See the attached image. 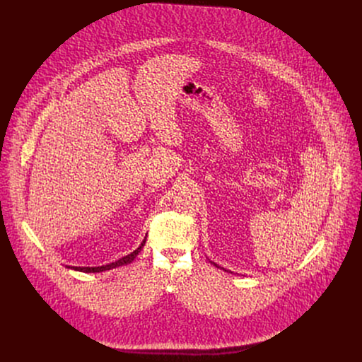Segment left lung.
<instances>
[{
    "mask_svg": "<svg viewBox=\"0 0 362 362\" xmlns=\"http://www.w3.org/2000/svg\"><path fill=\"white\" fill-rule=\"evenodd\" d=\"M212 264H214V265H215V267H218V268H221V267H219V265H216V264H215V262H212ZM222 269H223V268H222Z\"/></svg>",
    "mask_w": 362,
    "mask_h": 362,
    "instance_id": "1",
    "label": "left lung"
}]
</instances>
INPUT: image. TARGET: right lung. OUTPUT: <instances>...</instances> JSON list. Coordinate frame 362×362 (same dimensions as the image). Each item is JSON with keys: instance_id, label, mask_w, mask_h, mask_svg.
Listing matches in <instances>:
<instances>
[{"instance_id": "obj_1", "label": "right lung", "mask_w": 362, "mask_h": 362, "mask_svg": "<svg viewBox=\"0 0 362 362\" xmlns=\"http://www.w3.org/2000/svg\"><path fill=\"white\" fill-rule=\"evenodd\" d=\"M144 243H146V238L143 239V242L140 243V246L136 249V250H133L132 253H129V255H126V256H123L122 259H117L116 262H112V264H109V265H103V267H71L74 271H80V272H86V274H90V272H105V271H110V269H113V268H117V267H123V265H127V264H130L134 257L139 255V252L143 249V246H144ZM70 268V267H69Z\"/></svg>"}]
</instances>
